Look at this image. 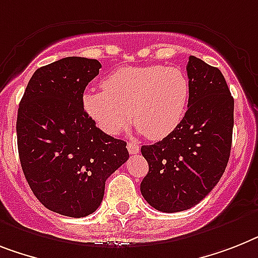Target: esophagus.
<instances>
[{
  "mask_svg": "<svg viewBox=\"0 0 258 258\" xmlns=\"http://www.w3.org/2000/svg\"><path fill=\"white\" fill-rule=\"evenodd\" d=\"M127 152L131 154H137L140 152V145L136 142H127Z\"/></svg>",
  "mask_w": 258,
  "mask_h": 258,
  "instance_id": "obj_1",
  "label": "esophagus"
}]
</instances>
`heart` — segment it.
<instances>
[{
  "label": "heart",
  "instance_id": "1",
  "mask_svg": "<svg viewBox=\"0 0 258 258\" xmlns=\"http://www.w3.org/2000/svg\"><path fill=\"white\" fill-rule=\"evenodd\" d=\"M190 84L180 70L163 66L127 67L104 79L103 91L83 96V108L106 134L134 125L150 140L175 131L186 113Z\"/></svg>",
  "mask_w": 258,
  "mask_h": 258
}]
</instances>
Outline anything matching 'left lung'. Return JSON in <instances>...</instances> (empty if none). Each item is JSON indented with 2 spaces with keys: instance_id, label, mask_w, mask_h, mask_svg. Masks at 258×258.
<instances>
[{
  "instance_id": "left-lung-1",
  "label": "left lung",
  "mask_w": 258,
  "mask_h": 258,
  "mask_svg": "<svg viewBox=\"0 0 258 258\" xmlns=\"http://www.w3.org/2000/svg\"><path fill=\"white\" fill-rule=\"evenodd\" d=\"M188 108L175 131L141 153L149 172L141 194L161 212L197 206L220 180L228 163L233 131V97L220 70L188 57Z\"/></svg>"
}]
</instances>
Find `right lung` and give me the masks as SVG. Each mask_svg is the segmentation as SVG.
<instances>
[{
    "label": "right lung",
    "instance_id": "obj_1",
    "mask_svg": "<svg viewBox=\"0 0 258 258\" xmlns=\"http://www.w3.org/2000/svg\"><path fill=\"white\" fill-rule=\"evenodd\" d=\"M99 60L68 56L30 79L17 117L23 174L44 207L84 218L103 202L105 180L129 158L126 142L96 126L83 93L99 75Z\"/></svg>",
    "mask_w": 258,
    "mask_h": 258
}]
</instances>
